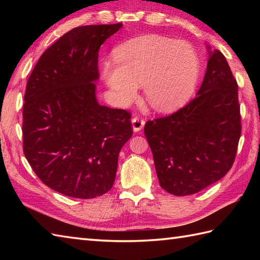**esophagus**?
Masks as SVG:
<instances>
[{"mask_svg": "<svg viewBox=\"0 0 260 260\" xmlns=\"http://www.w3.org/2000/svg\"><path fill=\"white\" fill-rule=\"evenodd\" d=\"M144 124H145V120L139 117V116H136V117L132 119V125H133L134 132H140L143 127H144Z\"/></svg>", "mask_w": 260, "mask_h": 260, "instance_id": "1", "label": "esophagus"}]
</instances>
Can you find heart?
<instances>
[{
    "mask_svg": "<svg viewBox=\"0 0 260 260\" xmlns=\"http://www.w3.org/2000/svg\"><path fill=\"white\" fill-rule=\"evenodd\" d=\"M114 63H105L107 85L123 104L134 101L143 85L146 102L159 112L183 105L196 86L199 60L185 42L159 36L132 39L114 50Z\"/></svg>",
    "mask_w": 260,
    "mask_h": 260,
    "instance_id": "obj_1",
    "label": "heart"
}]
</instances>
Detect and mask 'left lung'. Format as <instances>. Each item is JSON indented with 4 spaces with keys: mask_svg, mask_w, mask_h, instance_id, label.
I'll list each match as a JSON object with an SVG mask.
<instances>
[{
    "mask_svg": "<svg viewBox=\"0 0 260 260\" xmlns=\"http://www.w3.org/2000/svg\"><path fill=\"white\" fill-rule=\"evenodd\" d=\"M210 58L197 96L165 117L147 120L144 133L165 191L189 196L222 179L235 162L241 135L238 84L223 54Z\"/></svg>",
    "mask_w": 260,
    "mask_h": 260,
    "instance_id": "8db88e82",
    "label": "left lung"
}]
</instances>
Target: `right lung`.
Listing matches in <instances>:
<instances>
[{
  "instance_id": "right-lung-1",
  "label": "right lung",
  "mask_w": 260,
  "mask_h": 260,
  "mask_svg": "<svg viewBox=\"0 0 260 260\" xmlns=\"http://www.w3.org/2000/svg\"><path fill=\"white\" fill-rule=\"evenodd\" d=\"M121 23L70 30L42 53L27 79L23 152L43 183L90 199L114 184L120 148L133 135L131 113L101 106L98 52Z\"/></svg>"
}]
</instances>
